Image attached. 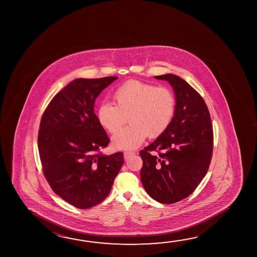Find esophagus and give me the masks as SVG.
I'll list each match as a JSON object with an SVG mask.
<instances>
[{"mask_svg":"<svg viewBox=\"0 0 257 257\" xmlns=\"http://www.w3.org/2000/svg\"><path fill=\"white\" fill-rule=\"evenodd\" d=\"M135 152H124V159L127 160V159H129L131 156L135 155Z\"/></svg>","mask_w":257,"mask_h":257,"instance_id":"34e87169","label":"esophagus"}]
</instances>
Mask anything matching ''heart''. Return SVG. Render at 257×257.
<instances>
[{
    "label": "heart",
    "mask_w": 257,
    "mask_h": 257,
    "mask_svg": "<svg viewBox=\"0 0 257 257\" xmlns=\"http://www.w3.org/2000/svg\"><path fill=\"white\" fill-rule=\"evenodd\" d=\"M115 105L102 103L97 110V120L110 134L126 122L131 125L116 133L112 143L119 149L139 147L149 136L157 138L169 128L176 109V99L167 87L129 80L114 90Z\"/></svg>",
    "instance_id": "obj_1"
}]
</instances>
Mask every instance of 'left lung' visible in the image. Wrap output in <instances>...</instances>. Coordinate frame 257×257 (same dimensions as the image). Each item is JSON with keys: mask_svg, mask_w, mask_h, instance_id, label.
Segmentation results:
<instances>
[{"mask_svg": "<svg viewBox=\"0 0 257 257\" xmlns=\"http://www.w3.org/2000/svg\"><path fill=\"white\" fill-rule=\"evenodd\" d=\"M155 78L169 81L177 104L169 128L140 152L141 180L151 197L170 204L193 194L205 177L212 157L213 129L204 99L191 85L170 73Z\"/></svg>", "mask_w": 257, "mask_h": 257, "instance_id": "8db88e82", "label": "left lung"}]
</instances>
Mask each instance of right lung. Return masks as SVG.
Segmentation results:
<instances>
[{"mask_svg": "<svg viewBox=\"0 0 257 257\" xmlns=\"http://www.w3.org/2000/svg\"><path fill=\"white\" fill-rule=\"evenodd\" d=\"M118 77L76 79L57 93L43 114L38 145L51 188L79 209L96 206L111 191L123 155L102 154L110 143L94 103Z\"/></svg>", "mask_w": 257, "mask_h": 257, "instance_id": "1", "label": "right lung"}]
</instances>
